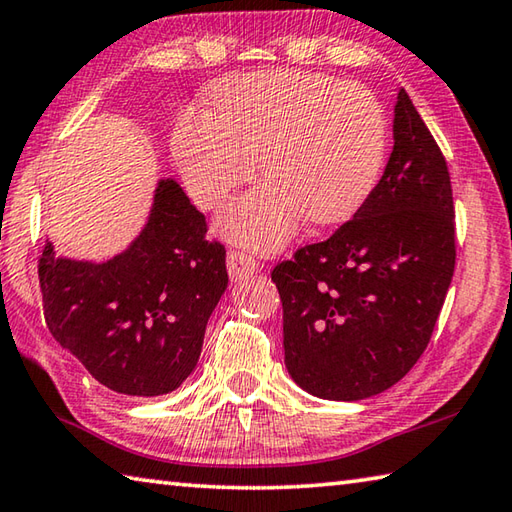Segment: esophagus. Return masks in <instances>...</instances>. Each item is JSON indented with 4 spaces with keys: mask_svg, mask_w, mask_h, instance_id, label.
Listing matches in <instances>:
<instances>
[{
    "mask_svg": "<svg viewBox=\"0 0 512 512\" xmlns=\"http://www.w3.org/2000/svg\"><path fill=\"white\" fill-rule=\"evenodd\" d=\"M227 272L231 281H243V278L258 272V260L245 252H229L227 254Z\"/></svg>",
    "mask_w": 512,
    "mask_h": 512,
    "instance_id": "obj_1",
    "label": "esophagus"
}]
</instances>
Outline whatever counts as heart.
Here are the masks:
<instances>
[{
	"label": "heart",
	"instance_id": "heart-1",
	"mask_svg": "<svg viewBox=\"0 0 512 512\" xmlns=\"http://www.w3.org/2000/svg\"><path fill=\"white\" fill-rule=\"evenodd\" d=\"M388 147L379 98L361 84L310 71L238 75L214 89V111L187 109L171 133L182 180L216 207L260 169L269 178L236 198L216 227L256 252L281 249L307 216L327 225L370 196Z\"/></svg>",
	"mask_w": 512,
	"mask_h": 512
}]
</instances>
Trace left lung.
Segmentation results:
<instances>
[{
  "label": "left lung",
  "mask_w": 512,
  "mask_h": 512,
  "mask_svg": "<svg viewBox=\"0 0 512 512\" xmlns=\"http://www.w3.org/2000/svg\"><path fill=\"white\" fill-rule=\"evenodd\" d=\"M392 131L388 165L354 218L272 272L287 372L321 399H368L401 381L455 272L448 165L403 89Z\"/></svg>",
  "instance_id": "8db88e82"
}]
</instances>
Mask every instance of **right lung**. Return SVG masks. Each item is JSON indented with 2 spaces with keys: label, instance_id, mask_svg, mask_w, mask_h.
Listing matches in <instances>:
<instances>
[{
  "label": "right lung",
  "instance_id": "right-lung-1",
  "mask_svg": "<svg viewBox=\"0 0 512 512\" xmlns=\"http://www.w3.org/2000/svg\"><path fill=\"white\" fill-rule=\"evenodd\" d=\"M176 180H160L140 236L104 263L40 256L44 318L95 381L129 397L176 390L196 370L227 289L225 247Z\"/></svg>",
  "mask_w": 512,
  "mask_h": 512
}]
</instances>
